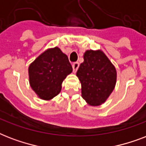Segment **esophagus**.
<instances>
[{"label": "esophagus", "instance_id": "1", "mask_svg": "<svg viewBox=\"0 0 146 146\" xmlns=\"http://www.w3.org/2000/svg\"><path fill=\"white\" fill-rule=\"evenodd\" d=\"M79 66H80V64L78 62H75L73 64V70L74 73H76L77 71L78 68H79Z\"/></svg>", "mask_w": 146, "mask_h": 146}]
</instances>
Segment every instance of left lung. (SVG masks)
Wrapping results in <instances>:
<instances>
[{"label":"left lung","instance_id":"left-lung-1","mask_svg":"<svg viewBox=\"0 0 146 146\" xmlns=\"http://www.w3.org/2000/svg\"><path fill=\"white\" fill-rule=\"evenodd\" d=\"M76 76L82 86V96L92 106L104 103L114 89L115 67L101 50H87Z\"/></svg>","mask_w":146,"mask_h":146}]
</instances>
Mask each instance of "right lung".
<instances>
[{"instance_id": "add662e5", "label": "right lung", "mask_w": 146, "mask_h": 146, "mask_svg": "<svg viewBox=\"0 0 146 146\" xmlns=\"http://www.w3.org/2000/svg\"><path fill=\"white\" fill-rule=\"evenodd\" d=\"M72 71L67 56L55 47L42 53L30 64L29 83L38 97L50 100L59 94L62 82Z\"/></svg>"}]
</instances>
